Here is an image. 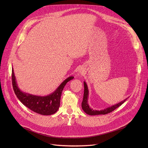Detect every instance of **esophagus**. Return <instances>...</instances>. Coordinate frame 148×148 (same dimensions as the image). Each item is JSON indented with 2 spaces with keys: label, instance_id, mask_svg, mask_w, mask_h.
<instances>
[{
  "label": "esophagus",
  "instance_id": "1",
  "mask_svg": "<svg viewBox=\"0 0 148 148\" xmlns=\"http://www.w3.org/2000/svg\"><path fill=\"white\" fill-rule=\"evenodd\" d=\"M84 69H80V70H79V73L80 74H84Z\"/></svg>",
  "mask_w": 148,
  "mask_h": 148
}]
</instances>
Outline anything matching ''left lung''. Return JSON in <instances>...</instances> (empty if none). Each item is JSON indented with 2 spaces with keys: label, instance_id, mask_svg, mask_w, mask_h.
Returning <instances> with one entry per match:
<instances>
[{
  "label": "left lung",
  "instance_id": "8db88e82",
  "mask_svg": "<svg viewBox=\"0 0 148 148\" xmlns=\"http://www.w3.org/2000/svg\"><path fill=\"white\" fill-rule=\"evenodd\" d=\"M84 93L82 102L81 103V107H82V110L85 112L87 114H88L89 115H105V114H107L108 113H110L112 111H114L116 108H117L118 107L121 106V105L123 102H125V101L128 98V97L127 98H126L125 99L119 102V103L113 105H112V106H110V107L105 108L103 110H93L89 106V104H88V96H89V91H88L87 84L86 81H84Z\"/></svg>",
  "mask_w": 148,
  "mask_h": 148
}]
</instances>
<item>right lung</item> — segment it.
Segmentation results:
<instances>
[{"label":"right lung","mask_w":148,"mask_h":148,"mask_svg":"<svg viewBox=\"0 0 148 148\" xmlns=\"http://www.w3.org/2000/svg\"><path fill=\"white\" fill-rule=\"evenodd\" d=\"M12 78L13 90L21 102L34 112L43 115H50L55 114L59 109L63 88L69 81L74 78V77L70 76L67 78L53 92L46 96L34 95L20 90L18 87L13 68Z\"/></svg>","instance_id":"obj_1"}]
</instances>
